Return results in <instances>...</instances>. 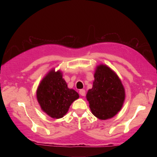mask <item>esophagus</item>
<instances>
[{"label":"esophagus","instance_id":"1","mask_svg":"<svg viewBox=\"0 0 157 157\" xmlns=\"http://www.w3.org/2000/svg\"><path fill=\"white\" fill-rule=\"evenodd\" d=\"M79 94H80V95L81 96H85V94H86V91H85V90L84 89H81L80 91H79Z\"/></svg>","mask_w":157,"mask_h":157}]
</instances>
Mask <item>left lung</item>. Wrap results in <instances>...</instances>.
Segmentation results:
<instances>
[{"label":"left lung","instance_id":"1","mask_svg":"<svg viewBox=\"0 0 157 157\" xmlns=\"http://www.w3.org/2000/svg\"><path fill=\"white\" fill-rule=\"evenodd\" d=\"M86 98L92 113L106 120L121 110L125 91L117 75L108 66L100 65L96 68L93 87L88 91Z\"/></svg>","mask_w":157,"mask_h":157}]
</instances>
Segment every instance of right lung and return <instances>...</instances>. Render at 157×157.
<instances>
[{"mask_svg": "<svg viewBox=\"0 0 157 157\" xmlns=\"http://www.w3.org/2000/svg\"><path fill=\"white\" fill-rule=\"evenodd\" d=\"M36 96L42 110L56 119L63 117L71 104L79 97L75 90L68 89L61 73L54 70L51 71L41 81Z\"/></svg>", "mask_w": 157, "mask_h": 157, "instance_id": "obj_1", "label": "right lung"}]
</instances>
